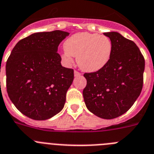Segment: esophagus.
<instances>
[{"label":"esophagus","mask_w":154,"mask_h":154,"mask_svg":"<svg viewBox=\"0 0 154 154\" xmlns=\"http://www.w3.org/2000/svg\"><path fill=\"white\" fill-rule=\"evenodd\" d=\"M74 75H75V76H79V75H81V73H80L79 72L75 70V71H74Z\"/></svg>","instance_id":"obj_1"}]
</instances>
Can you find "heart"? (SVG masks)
I'll list each match as a JSON object with an SVG mask.
<instances>
[{
	"instance_id": "heart-1",
	"label": "heart",
	"mask_w": 154,
	"mask_h": 154,
	"mask_svg": "<svg viewBox=\"0 0 154 154\" xmlns=\"http://www.w3.org/2000/svg\"><path fill=\"white\" fill-rule=\"evenodd\" d=\"M112 48L111 40L108 36L82 32L72 35L65 41L63 59L69 64L72 62V56H75L82 69L95 72L108 63Z\"/></svg>"
}]
</instances>
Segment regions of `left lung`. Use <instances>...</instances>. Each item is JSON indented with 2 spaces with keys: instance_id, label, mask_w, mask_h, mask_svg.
Returning a JSON list of instances; mask_svg holds the SVG:
<instances>
[{
  "instance_id": "1",
  "label": "left lung",
  "mask_w": 154,
  "mask_h": 154,
  "mask_svg": "<svg viewBox=\"0 0 154 154\" xmlns=\"http://www.w3.org/2000/svg\"><path fill=\"white\" fill-rule=\"evenodd\" d=\"M112 43L108 63L94 72L85 73L83 97L87 108L104 118H118L131 108L143 88L145 60L132 40L117 32L105 33Z\"/></svg>"
}]
</instances>
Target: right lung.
I'll return each mask as SVG.
<instances>
[{
	"label": "right lung",
	"mask_w": 154,
	"mask_h": 154,
	"mask_svg": "<svg viewBox=\"0 0 154 154\" xmlns=\"http://www.w3.org/2000/svg\"><path fill=\"white\" fill-rule=\"evenodd\" d=\"M69 35L61 30L33 33L20 39L8 57V96L15 107L31 119H49L64 107L74 71L62 66L57 50Z\"/></svg>",
	"instance_id": "1"
}]
</instances>
